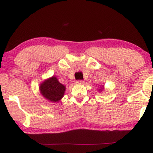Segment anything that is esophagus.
<instances>
[{"label":"esophagus","mask_w":153,"mask_h":153,"mask_svg":"<svg viewBox=\"0 0 153 153\" xmlns=\"http://www.w3.org/2000/svg\"><path fill=\"white\" fill-rule=\"evenodd\" d=\"M83 82H84L83 80H77L76 81L77 84H83Z\"/></svg>","instance_id":"1"}]
</instances>
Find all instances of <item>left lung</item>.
Wrapping results in <instances>:
<instances>
[{
	"mask_svg": "<svg viewBox=\"0 0 153 153\" xmlns=\"http://www.w3.org/2000/svg\"><path fill=\"white\" fill-rule=\"evenodd\" d=\"M103 89H104V85H102V86H101V88H99V92H102V91H103Z\"/></svg>",
	"mask_w": 153,
	"mask_h": 153,
	"instance_id": "obj_1",
	"label": "left lung"
}]
</instances>
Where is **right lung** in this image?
<instances>
[{
    "mask_svg": "<svg viewBox=\"0 0 153 153\" xmlns=\"http://www.w3.org/2000/svg\"><path fill=\"white\" fill-rule=\"evenodd\" d=\"M39 89L45 99L50 102L57 103L64 96L66 87L59 82L57 77L53 75L41 82Z\"/></svg>",
    "mask_w": 153,
    "mask_h": 153,
    "instance_id": "right-lung-1",
    "label": "right lung"
}]
</instances>
